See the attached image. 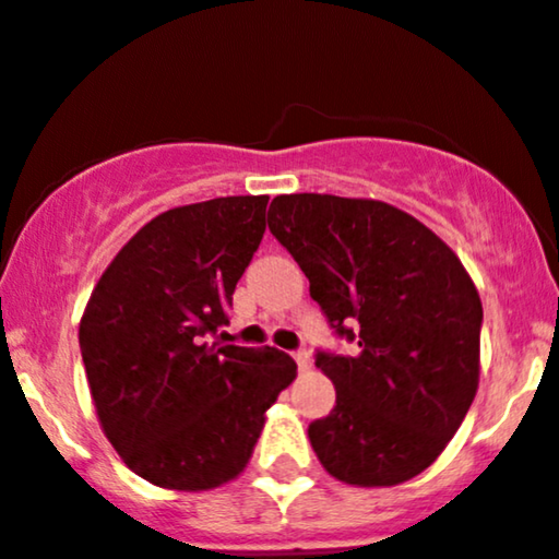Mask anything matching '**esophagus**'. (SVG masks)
Returning a JSON list of instances; mask_svg holds the SVG:
<instances>
[{"label":"esophagus","instance_id":"obj_1","mask_svg":"<svg viewBox=\"0 0 559 559\" xmlns=\"http://www.w3.org/2000/svg\"><path fill=\"white\" fill-rule=\"evenodd\" d=\"M294 359H297L299 372H307V369L312 367V356H309L307 348H297V352H294Z\"/></svg>","mask_w":559,"mask_h":559}]
</instances>
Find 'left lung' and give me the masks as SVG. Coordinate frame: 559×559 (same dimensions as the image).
<instances>
[{
  "mask_svg": "<svg viewBox=\"0 0 559 559\" xmlns=\"http://www.w3.org/2000/svg\"><path fill=\"white\" fill-rule=\"evenodd\" d=\"M267 228L299 262L335 335L318 352L335 406L309 425L325 472L393 487L432 466L479 385L481 301L466 267L414 215L380 200L281 194Z\"/></svg>",
  "mask_w": 559,
  "mask_h": 559,
  "instance_id": "8db88e82",
  "label": "left lung"
}]
</instances>
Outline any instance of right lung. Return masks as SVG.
<instances>
[{
  "instance_id": "add662e5",
  "label": "right lung",
  "mask_w": 559,
  "mask_h": 559,
  "mask_svg": "<svg viewBox=\"0 0 559 559\" xmlns=\"http://www.w3.org/2000/svg\"><path fill=\"white\" fill-rule=\"evenodd\" d=\"M265 205L267 194H239L156 215L111 260L80 320L104 435L156 487L237 479L265 412L297 378L278 348L213 341L265 234Z\"/></svg>"
}]
</instances>
